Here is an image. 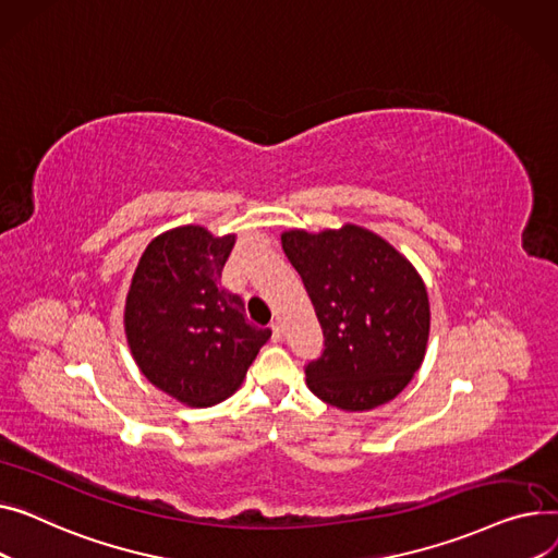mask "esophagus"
I'll list each match as a JSON object with an SVG mask.
<instances>
[{
    "mask_svg": "<svg viewBox=\"0 0 558 558\" xmlns=\"http://www.w3.org/2000/svg\"><path fill=\"white\" fill-rule=\"evenodd\" d=\"M270 329H272V340H275V342H281V340H283V329H281V324H279V322H272Z\"/></svg>",
    "mask_w": 558,
    "mask_h": 558,
    "instance_id": "obj_1",
    "label": "esophagus"
}]
</instances>
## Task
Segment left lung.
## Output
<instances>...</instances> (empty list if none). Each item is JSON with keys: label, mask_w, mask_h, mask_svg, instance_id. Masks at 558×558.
<instances>
[{"label": "left lung", "mask_w": 558, "mask_h": 558, "mask_svg": "<svg viewBox=\"0 0 558 558\" xmlns=\"http://www.w3.org/2000/svg\"><path fill=\"white\" fill-rule=\"evenodd\" d=\"M281 245L324 331V353L306 367L308 389L344 412L399 397L430 336L428 290L416 268L395 245L351 222L317 234L288 229Z\"/></svg>", "instance_id": "left-lung-1"}]
</instances>
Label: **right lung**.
I'll use <instances>...</instances> for the list:
<instances>
[{
  "mask_svg": "<svg viewBox=\"0 0 558 558\" xmlns=\"http://www.w3.org/2000/svg\"><path fill=\"white\" fill-rule=\"evenodd\" d=\"M234 243L236 234L201 225L169 229L148 243L125 294L123 329L140 372L189 408L232 397L272 336L220 286Z\"/></svg>",
  "mask_w": 558,
  "mask_h": 558,
  "instance_id": "1",
  "label": "right lung"
}]
</instances>
